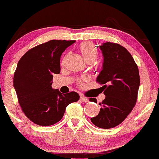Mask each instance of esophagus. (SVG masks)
<instances>
[{"label": "esophagus", "mask_w": 159, "mask_h": 159, "mask_svg": "<svg viewBox=\"0 0 159 159\" xmlns=\"http://www.w3.org/2000/svg\"><path fill=\"white\" fill-rule=\"evenodd\" d=\"M80 101H82L83 102H89V99L86 98L84 97V96L81 95L80 96Z\"/></svg>", "instance_id": "esophagus-1"}]
</instances>
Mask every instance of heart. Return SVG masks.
Wrapping results in <instances>:
<instances>
[{
    "instance_id": "b5f03b06",
    "label": "heart",
    "mask_w": 159,
    "mask_h": 159,
    "mask_svg": "<svg viewBox=\"0 0 159 159\" xmlns=\"http://www.w3.org/2000/svg\"><path fill=\"white\" fill-rule=\"evenodd\" d=\"M79 51L85 61H93L97 57V50L91 42H83L79 46ZM64 62V61H63ZM84 80H80V83H83Z\"/></svg>"
}]
</instances>
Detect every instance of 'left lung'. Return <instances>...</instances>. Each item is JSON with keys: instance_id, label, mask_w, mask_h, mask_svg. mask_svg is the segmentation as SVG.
Here are the masks:
<instances>
[{"instance_id": "8db88e82", "label": "left lung", "mask_w": 159, "mask_h": 159, "mask_svg": "<svg viewBox=\"0 0 159 159\" xmlns=\"http://www.w3.org/2000/svg\"><path fill=\"white\" fill-rule=\"evenodd\" d=\"M99 47L103 62L97 82L103 85L101 88L106 98L99 103L98 115L91 119V122L107 129L122 123L132 110L137 98L140 75L133 57L125 48L110 42ZM90 101L97 103L95 98Z\"/></svg>"}]
</instances>
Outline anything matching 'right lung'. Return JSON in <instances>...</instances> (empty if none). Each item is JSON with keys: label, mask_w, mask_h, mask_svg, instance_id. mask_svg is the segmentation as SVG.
Wrapping results in <instances>:
<instances>
[{"label": "right lung", "mask_w": 159, "mask_h": 159, "mask_svg": "<svg viewBox=\"0 0 159 159\" xmlns=\"http://www.w3.org/2000/svg\"><path fill=\"white\" fill-rule=\"evenodd\" d=\"M75 40H49L28 50L18 62L13 86L25 115L41 126L59 122L68 104L80 99L76 92L62 94L52 88L60 73V58Z\"/></svg>", "instance_id": "1"}]
</instances>
